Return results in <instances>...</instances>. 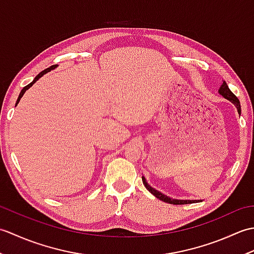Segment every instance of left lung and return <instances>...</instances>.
I'll list each match as a JSON object with an SVG mask.
<instances>
[{
  "instance_id": "1",
  "label": "left lung",
  "mask_w": 254,
  "mask_h": 254,
  "mask_svg": "<svg viewBox=\"0 0 254 254\" xmlns=\"http://www.w3.org/2000/svg\"><path fill=\"white\" fill-rule=\"evenodd\" d=\"M218 93L219 95H222L225 99L229 100L230 102H233L235 105V107L237 108V110H238V113L240 115L241 113V107H240V101L239 99L237 98V97L231 93V90L229 89L228 85L226 84L225 80H223V84L220 85V87L218 89ZM142 181H143V185L145 186V188L147 189V190L153 194L154 196H156L157 198L161 199L163 202L166 203H169V204H175V205H180V204H191V203H196V202H202V199H178V198H172L168 195H166V194L159 192L158 190H156L153 187H150L146 179H145V177L142 176Z\"/></svg>"
}]
</instances>
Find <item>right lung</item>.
<instances>
[{
    "mask_svg": "<svg viewBox=\"0 0 254 254\" xmlns=\"http://www.w3.org/2000/svg\"><path fill=\"white\" fill-rule=\"evenodd\" d=\"M57 67V65H52V66H50V67H48V68H46V69H44V71H42V72H40L39 74H38L37 75V76L34 78V80H32V82L30 83V84H28V85H27V86H25V87L23 88V89H21V91H20V93H19V96H18V98H17V101H16V105H15V107L16 106H17V104H18V102H19V100H20V98H21V97H23L24 96V94H25V91L27 90V89H29L30 87H31V86L32 85H34L36 82H37V80L38 79H39L40 77H42V76H44V75L45 74H47L48 72H50V71H52V69H55Z\"/></svg>",
    "mask_w": 254,
    "mask_h": 254,
    "instance_id": "obj_1",
    "label": "right lung"
}]
</instances>
